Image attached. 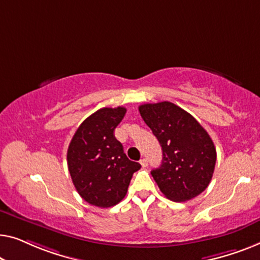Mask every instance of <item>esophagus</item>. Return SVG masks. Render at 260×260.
Returning a JSON list of instances; mask_svg holds the SVG:
<instances>
[{
  "label": "esophagus",
  "instance_id": "esophagus-1",
  "mask_svg": "<svg viewBox=\"0 0 260 260\" xmlns=\"http://www.w3.org/2000/svg\"><path fill=\"white\" fill-rule=\"evenodd\" d=\"M140 165L142 166V167H147L148 166V161H147V159H141L140 160Z\"/></svg>",
  "mask_w": 260,
  "mask_h": 260
}]
</instances>
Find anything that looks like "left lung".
Returning <instances> with one entry per match:
<instances>
[{"instance_id":"8db88e82","label":"left lung","mask_w":260,"mask_h":260,"mask_svg":"<svg viewBox=\"0 0 260 260\" xmlns=\"http://www.w3.org/2000/svg\"><path fill=\"white\" fill-rule=\"evenodd\" d=\"M162 149V162L151 172L164 196L187 202L204 192L214 172L217 151L212 139L193 116L168 101L139 107Z\"/></svg>"}]
</instances>
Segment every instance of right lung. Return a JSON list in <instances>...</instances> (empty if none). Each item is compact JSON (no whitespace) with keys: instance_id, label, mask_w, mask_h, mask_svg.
Listing matches in <instances>:
<instances>
[{"instance_id":"1","label":"right lung","mask_w":260,"mask_h":260,"mask_svg":"<svg viewBox=\"0 0 260 260\" xmlns=\"http://www.w3.org/2000/svg\"><path fill=\"white\" fill-rule=\"evenodd\" d=\"M126 114L125 107L101 108L76 129L67 151L73 184L83 200L98 207H112L125 198L139 162L131 161L115 127Z\"/></svg>"}]
</instances>
